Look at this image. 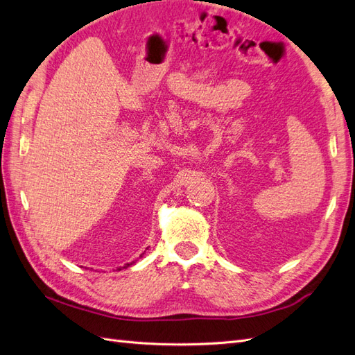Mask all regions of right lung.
Returning a JSON list of instances; mask_svg holds the SVG:
<instances>
[{
    "mask_svg": "<svg viewBox=\"0 0 355 355\" xmlns=\"http://www.w3.org/2000/svg\"><path fill=\"white\" fill-rule=\"evenodd\" d=\"M132 263H134V262H131V263H126V265H125V266H122V268H128V266H131ZM119 270H120V268H119Z\"/></svg>",
    "mask_w": 355,
    "mask_h": 355,
    "instance_id": "right-lung-1",
    "label": "right lung"
}]
</instances>
